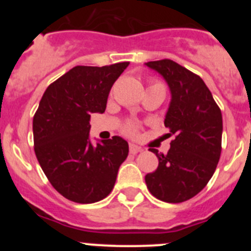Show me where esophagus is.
<instances>
[{
	"mask_svg": "<svg viewBox=\"0 0 251 251\" xmlns=\"http://www.w3.org/2000/svg\"><path fill=\"white\" fill-rule=\"evenodd\" d=\"M142 148L139 147V146H137L136 143H133V142H130L129 143V152L133 153V154H136V153L141 152Z\"/></svg>",
	"mask_w": 251,
	"mask_h": 251,
	"instance_id": "esophagus-1",
	"label": "esophagus"
}]
</instances>
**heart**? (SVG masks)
<instances>
[{
	"mask_svg": "<svg viewBox=\"0 0 251 251\" xmlns=\"http://www.w3.org/2000/svg\"><path fill=\"white\" fill-rule=\"evenodd\" d=\"M156 84H158V83H156ZM153 85H154V84H153ZM158 85H161V84H158ZM126 133H127V134H130V136H133V134L136 133V127H134L133 124H129V126L126 128Z\"/></svg>",
	"mask_w": 251,
	"mask_h": 251,
	"instance_id": "b5f03b06",
	"label": "heart"
}]
</instances>
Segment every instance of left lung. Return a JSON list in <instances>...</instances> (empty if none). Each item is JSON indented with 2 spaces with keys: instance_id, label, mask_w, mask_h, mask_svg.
I'll return each mask as SVG.
<instances>
[{
  "instance_id": "obj_1",
  "label": "left lung",
  "mask_w": 251,
  "mask_h": 251,
  "mask_svg": "<svg viewBox=\"0 0 251 251\" xmlns=\"http://www.w3.org/2000/svg\"><path fill=\"white\" fill-rule=\"evenodd\" d=\"M146 66L158 73L170 88L165 126L170 128V136L175 134L166 154L151 148L158 158V167L146 175V185L158 200L183 202L196 196L216 170L223 115L199 75L168 59L148 61Z\"/></svg>"
}]
</instances>
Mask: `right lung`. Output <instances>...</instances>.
Returning <instances> with one entry per match:
<instances>
[{"label":"right lung","instance_id":"1","mask_svg":"<svg viewBox=\"0 0 251 251\" xmlns=\"http://www.w3.org/2000/svg\"><path fill=\"white\" fill-rule=\"evenodd\" d=\"M128 61L108 66H75L48 86L34 115L35 154L52 187L65 199L93 203L114 187L128 156L122 137L90 142V114L104 113L114 81Z\"/></svg>","mask_w":251,"mask_h":251}]
</instances>
